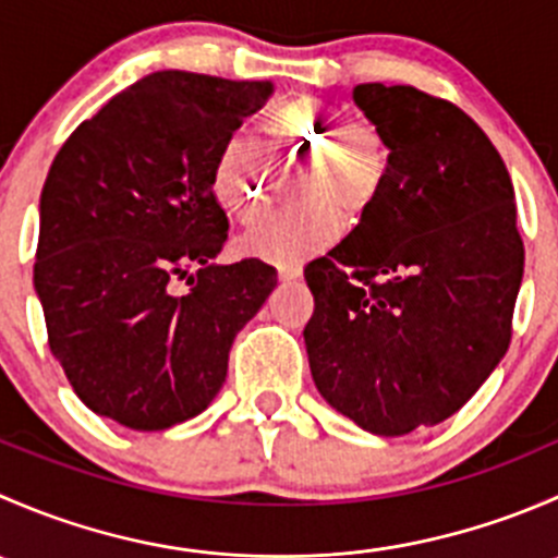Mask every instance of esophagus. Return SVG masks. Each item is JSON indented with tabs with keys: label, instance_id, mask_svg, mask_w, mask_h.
Wrapping results in <instances>:
<instances>
[{
	"label": "esophagus",
	"instance_id": "34e87169",
	"mask_svg": "<svg viewBox=\"0 0 558 558\" xmlns=\"http://www.w3.org/2000/svg\"><path fill=\"white\" fill-rule=\"evenodd\" d=\"M300 275H302L300 264H278V278L283 280V283H291V280H296Z\"/></svg>",
	"mask_w": 558,
	"mask_h": 558
}]
</instances>
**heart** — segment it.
<instances>
[{
    "label": "heart",
    "instance_id": "b5f03b06",
    "mask_svg": "<svg viewBox=\"0 0 558 558\" xmlns=\"http://www.w3.org/2000/svg\"><path fill=\"white\" fill-rule=\"evenodd\" d=\"M264 143L272 154H313L300 180V210L283 213L247 234L243 251L267 262H302L340 234L342 216L362 218L384 191L391 150L375 123L345 118L340 107L300 97L267 116ZM267 156L258 140L234 134L210 165V194L227 216L253 223L262 207Z\"/></svg>",
    "mask_w": 558,
    "mask_h": 558
}]
</instances>
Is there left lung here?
Instances as JSON below:
<instances>
[{"label":"left lung","instance_id":"obj_1","mask_svg":"<svg viewBox=\"0 0 558 558\" xmlns=\"http://www.w3.org/2000/svg\"><path fill=\"white\" fill-rule=\"evenodd\" d=\"M353 102L391 167L359 227L305 267L320 397L380 437L451 418L510 345L523 243L502 156L464 110L413 86Z\"/></svg>","mask_w":558,"mask_h":558}]
</instances>
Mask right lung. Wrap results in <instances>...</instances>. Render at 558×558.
<instances>
[{
  "label": "right lung",
  "instance_id": "right-lung-1",
  "mask_svg": "<svg viewBox=\"0 0 558 558\" xmlns=\"http://www.w3.org/2000/svg\"><path fill=\"white\" fill-rule=\"evenodd\" d=\"M272 92L269 81L154 72L56 154L39 196L35 291L50 353L97 415L159 432L221 391L234 337L278 272L258 258L213 262L229 221L210 165Z\"/></svg>",
  "mask_w": 558,
  "mask_h": 558
}]
</instances>
